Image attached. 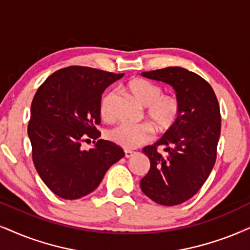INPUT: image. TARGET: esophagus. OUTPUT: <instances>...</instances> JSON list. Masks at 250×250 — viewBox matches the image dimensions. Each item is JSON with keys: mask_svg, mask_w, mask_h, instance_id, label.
<instances>
[{"mask_svg": "<svg viewBox=\"0 0 250 250\" xmlns=\"http://www.w3.org/2000/svg\"><path fill=\"white\" fill-rule=\"evenodd\" d=\"M132 154H134V152H132V151L125 150V158H130V157H132Z\"/></svg>", "mask_w": 250, "mask_h": 250, "instance_id": "esophagus-1", "label": "esophagus"}]
</instances>
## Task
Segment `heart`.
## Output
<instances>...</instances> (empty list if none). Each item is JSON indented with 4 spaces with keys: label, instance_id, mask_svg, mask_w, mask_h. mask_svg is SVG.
Instances as JSON below:
<instances>
[{
    "label": "heart",
    "instance_id": "b5f03b06",
    "mask_svg": "<svg viewBox=\"0 0 250 250\" xmlns=\"http://www.w3.org/2000/svg\"><path fill=\"white\" fill-rule=\"evenodd\" d=\"M129 91L137 102L147 107V118L158 130H167L178 120L181 105L180 100L172 94H164L162 86L145 80H135L128 85ZM115 92L110 91L104 96L100 104V115L106 121L113 119V103ZM153 130L146 123L131 125L121 123L110 129L107 137L110 142L125 148H135L152 140Z\"/></svg>",
    "mask_w": 250,
    "mask_h": 250
}]
</instances>
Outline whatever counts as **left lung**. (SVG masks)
<instances>
[{
  "instance_id": "obj_1",
  "label": "left lung",
  "mask_w": 250,
  "mask_h": 250,
  "mask_svg": "<svg viewBox=\"0 0 250 250\" xmlns=\"http://www.w3.org/2000/svg\"><path fill=\"white\" fill-rule=\"evenodd\" d=\"M174 88L181 112L153 145L143 148L150 170L141 189L153 202L172 207L191 198L212 170L220 136L219 104L211 85L185 68L168 67L141 74ZM158 148L164 151L160 154Z\"/></svg>"
}]
</instances>
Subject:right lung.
<instances>
[{
  "mask_svg": "<svg viewBox=\"0 0 250 250\" xmlns=\"http://www.w3.org/2000/svg\"><path fill=\"white\" fill-rule=\"evenodd\" d=\"M123 77L98 69H60L38 88L31 105L27 134L38 174L50 190L64 200L90 194L125 152L113 142H93L90 150L82 142L97 140L100 131L102 94Z\"/></svg>",
  "mask_w": 250,
  "mask_h": 250,
  "instance_id": "1",
  "label": "right lung"
}]
</instances>
